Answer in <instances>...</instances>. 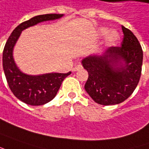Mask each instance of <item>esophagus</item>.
<instances>
[{
    "label": "esophagus",
    "mask_w": 149,
    "mask_h": 149,
    "mask_svg": "<svg viewBox=\"0 0 149 149\" xmlns=\"http://www.w3.org/2000/svg\"><path fill=\"white\" fill-rule=\"evenodd\" d=\"M81 68H82V66H81V64H78V65H76V66L73 68L72 71H73V72H77V71L80 70V69H81Z\"/></svg>",
    "instance_id": "1"
}]
</instances>
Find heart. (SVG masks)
<instances>
[{"label":"heart","instance_id":"b5f03b06","mask_svg":"<svg viewBox=\"0 0 149 149\" xmlns=\"http://www.w3.org/2000/svg\"><path fill=\"white\" fill-rule=\"evenodd\" d=\"M100 32L104 35L108 32V28H103L100 29ZM119 39V34L117 33L116 31H112L109 33V35L107 36V39H106V43L108 45H113L114 43H116L117 40Z\"/></svg>","mask_w":149,"mask_h":149}]
</instances>
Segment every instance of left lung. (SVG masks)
<instances>
[{"label":"left lung","mask_w":149,"mask_h":149,"mask_svg":"<svg viewBox=\"0 0 149 149\" xmlns=\"http://www.w3.org/2000/svg\"><path fill=\"white\" fill-rule=\"evenodd\" d=\"M121 28L124 37L121 46L109 47L102 54H91L81 60L89 74L85 90L102 105H115L128 99L141 76V45L130 30Z\"/></svg>","instance_id":"1"}]
</instances>
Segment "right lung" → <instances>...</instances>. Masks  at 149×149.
I'll use <instances>...</instances> for the list:
<instances>
[{"mask_svg": "<svg viewBox=\"0 0 149 149\" xmlns=\"http://www.w3.org/2000/svg\"><path fill=\"white\" fill-rule=\"evenodd\" d=\"M63 16V15L58 14L35 16L17 26L6 43L3 50L2 61L6 81L13 94L25 104L38 106L51 101L57 95L63 81L71 74V72L68 73L26 74L20 71L15 63L13 56L14 47L24 30L42 22L60 19Z\"/></svg>", "mask_w": 149, "mask_h": 149, "instance_id": "1", "label": "right lung"}]
</instances>
